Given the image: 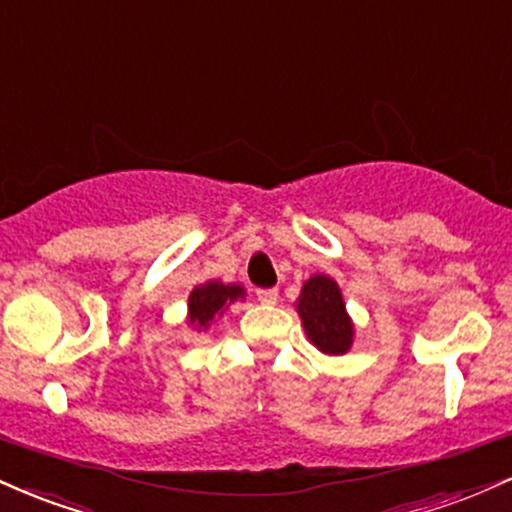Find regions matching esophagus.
Returning <instances> with one entry per match:
<instances>
[{"label":"esophagus","instance_id":"obj_1","mask_svg":"<svg viewBox=\"0 0 512 512\" xmlns=\"http://www.w3.org/2000/svg\"><path fill=\"white\" fill-rule=\"evenodd\" d=\"M276 298H279V291L276 289H257V301L272 305V303H276Z\"/></svg>","mask_w":512,"mask_h":512}]
</instances>
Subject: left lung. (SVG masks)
Listing matches in <instances>:
<instances>
[{
  "mask_svg": "<svg viewBox=\"0 0 512 512\" xmlns=\"http://www.w3.org/2000/svg\"><path fill=\"white\" fill-rule=\"evenodd\" d=\"M298 315H301L305 332L322 354H346L354 339L349 315H346L342 293L330 276L315 274L305 281L301 298H298Z\"/></svg>",
  "mask_w": 512,
  "mask_h": 512,
  "instance_id": "8db88e82",
  "label": "left lung"
}]
</instances>
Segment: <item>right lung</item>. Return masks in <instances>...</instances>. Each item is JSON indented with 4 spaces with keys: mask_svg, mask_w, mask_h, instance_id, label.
<instances>
[{
    "mask_svg": "<svg viewBox=\"0 0 512 512\" xmlns=\"http://www.w3.org/2000/svg\"><path fill=\"white\" fill-rule=\"evenodd\" d=\"M236 298H243V289L240 286H226L221 281H207V284L197 286L190 293V325L207 327L209 320L216 313H221L228 303H233Z\"/></svg>",
    "mask_w": 512,
    "mask_h": 512,
    "instance_id": "add662e5",
    "label": "right lung"
}]
</instances>
